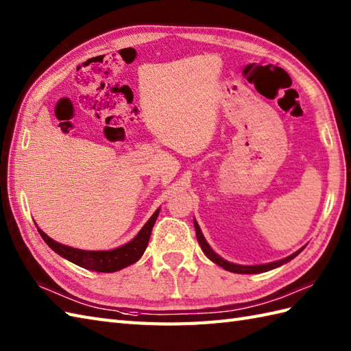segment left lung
<instances>
[{"label": "left lung", "mask_w": 351, "mask_h": 351, "mask_svg": "<svg viewBox=\"0 0 351 351\" xmlns=\"http://www.w3.org/2000/svg\"><path fill=\"white\" fill-rule=\"evenodd\" d=\"M194 227H195V236H197L199 245H200V248L203 250V252H205V256H206L209 260H213V262L217 263L218 266L224 267L226 271H230V272H234V274H262V272H266V271H271V269H275V267H278V266H281V265H284V263L290 262L291 258H295V257L299 254V252L302 251V250H299V251L295 252V254H291V256H289V257H286V258H282V260H278V262H274V263L257 265V266L234 265V263H229V262H227V260L221 258L218 254H215V252H214L213 250H210V247L208 245V242L205 241V238H203V234H202V232H200L199 224L195 223V221H194Z\"/></svg>", "instance_id": "left-lung-1"}]
</instances>
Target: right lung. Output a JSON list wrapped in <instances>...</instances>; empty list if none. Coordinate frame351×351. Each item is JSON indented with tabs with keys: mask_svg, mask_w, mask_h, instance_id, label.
<instances>
[{
	"mask_svg": "<svg viewBox=\"0 0 351 351\" xmlns=\"http://www.w3.org/2000/svg\"><path fill=\"white\" fill-rule=\"evenodd\" d=\"M158 213L160 209H157L156 213H154V215L148 219V223L142 227V230L137 233V236L133 241H130L128 243H125V245L110 250V251H84V250L71 248L51 239L43 230L38 229V233L47 245L56 252V254L70 260L71 263H75L80 267L89 269V271L109 274V272L121 271V269L136 263L137 260L142 257L146 247H148L152 227L156 224Z\"/></svg>",
	"mask_w": 351,
	"mask_h": 351,
	"instance_id": "add662e5",
	"label": "right lung"
}]
</instances>
